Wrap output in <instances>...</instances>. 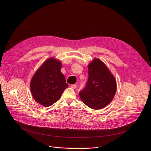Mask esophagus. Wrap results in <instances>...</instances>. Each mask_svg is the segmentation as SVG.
I'll return each instance as SVG.
<instances>
[{"mask_svg": "<svg viewBox=\"0 0 151 151\" xmlns=\"http://www.w3.org/2000/svg\"><path fill=\"white\" fill-rule=\"evenodd\" d=\"M70 87H71L72 88H73V89H75V88H76V84H73V85H72L70 86Z\"/></svg>", "mask_w": 151, "mask_h": 151, "instance_id": "obj_1", "label": "esophagus"}]
</instances>
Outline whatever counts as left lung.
Masks as SVG:
<instances>
[{
    "label": "left lung",
    "instance_id": "8db88e82",
    "mask_svg": "<svg viewBox=\"0 0 151 151\" xmlns=\"http://www.w3.org/2000/svg\"><path fill=\"white\" fill-rule=\"evenodd\" d=\"M88 79L79 92L81 100L93 109H100L113 100L116 82L109 69L100 60L94 58L88 66Z\"/></svg>",
    "mask_w": 151,
    "mask_h": 151
}]
</instances>
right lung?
I'll return each instance as SVG.
<instances>
[{
	"label": "right lung",
	"instance_id": "1",
	"mask_svg": "<svg viewBox=\"0 0 151 151\" xmlns=\"http://www.w3.org/2000/svg\"><path fill=\"white\" fill-rule=\"evenodd\" d=\"M61 63L54 58L47 59L37 70L30 82V90L35 100L48 107L58 101L68 87L61 72Z\"/></svg>",
	"mask_w": 151,
	"mask_h": 151
}]
</instances>
